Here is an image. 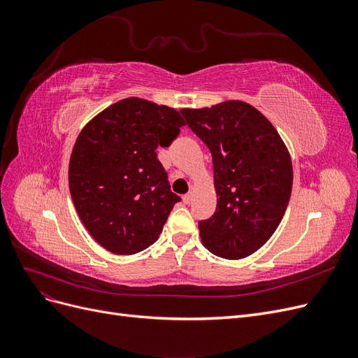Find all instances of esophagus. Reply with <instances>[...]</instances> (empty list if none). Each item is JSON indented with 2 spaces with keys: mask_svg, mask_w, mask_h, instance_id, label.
<instances>
[{
  "mask_svg": "<svg viewBox=\"0 0 358 358\" xmlns=\"http://www.w3.org/2000/svg\"><path fill=\"white\" fill-rule=\"evenodd\" d=\"M182 200H183V203H185V204H189V203L192 201V192H188V194H185V196L182 197Z\"/></svg>",
  "mask_w": 358,
  "mask_h": 358,
  "instance_id": "34e87169",
  "label": "esophagus"
}]
</instances>
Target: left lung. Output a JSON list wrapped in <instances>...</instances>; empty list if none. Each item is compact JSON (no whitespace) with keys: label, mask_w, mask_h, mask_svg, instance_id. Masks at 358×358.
Here are the masks:
<instances>
[{"label":"left lung","mask_w":358,"mask_h":358,"mask_svg":"<svg viewBox=\"0 0 358 358\" xmlns=\"http://www.w3.org/2000/svg\"><path fill=\"white\" fill-rule=\"evenodd\" d=\"M180 113L212 154L218 203L210 218L199 222L203 245L227 259L254 254L275 233L289 201L292 166L284 142L267 117L243 101Z\"/></svg>","instance_id":"8db88e82"}]
</instances>
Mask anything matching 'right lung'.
I'll return each mask as SVG.
<instances>
[{
	"instance_id": "add662e5",
	"label": "right lung",
	"mask_w": 358,
	"mask_h": 358,
	"mask_svg": "<svg viewBox=\"0 0 358 358\" xmlns=\"http://www.w3.org/2000/svg\"><path fill=\"white\" fill-rule=\"evenodd\" d=\"M185 125L178 110L142 99L107 107L73 148L70 194L83 225L107 251L131 255L155 243L180 197L171 192L157 148Z\"/></svg>"
}]
</instances>
